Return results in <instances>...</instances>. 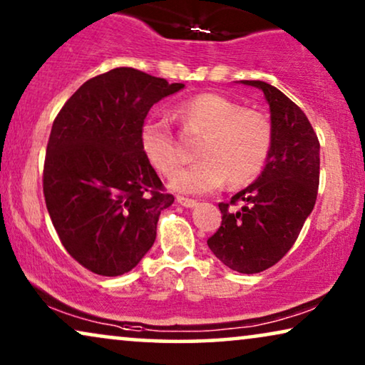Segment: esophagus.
<instances>
[{
	"instance_id": "esophagus-1",
	"label": "esophagus",
	"mask_w": 365,
	"mask_h": 365,
	"mask_svg": "<svg viewBox=\"0 0 365 365\" xmlns=\"http://www.w3.org/2000/svg\"><path fill=\"white\" fill-rule=\"evenodd\" d=\"M178 202L181 204V206H184V207H194V206H197V202L194 201V199H189V197H182V196H178Z\"/></svg>"
}]
</instances>
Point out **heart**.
I'll use <instances>...</instances> for the list:
<instances>
[{"mask_svg": "<svg viewBox=\"0 0 365 365\" xmlns=\"http://www.w3.org/2000/svg\"><path fill=\"white\" fill-rule=\"evenodd\" d=\"M187 126L204 134L197 148L201 161L175 171L181 154L168 124L148 119L139 131L144 158L164 176L177 174L169 187L184 194H206L221 187L242 186L261 173L272 144L271 124L261 113L244 109L226 96L204 93L179 106Z\"/></svg>", "mask_w": 365, "mask_h": 365, "instance_id": "heart-1", "label": "heart"}]
</instances>
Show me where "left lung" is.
Instances as JSON below:
<instances>
[{"label":"left lung","instance_id":"8db88e82","mask_svg":"<svg viewBox=\"0 0 365 365\" xmlns=\"http://www.w3.org/2000/svg\"><path fill=\"white\" fill-rule=\"evenodd\" d=\"M262 91L271 113L272 144L256 181L221 202L222 224L207 239L214 256L232 271L256 274L286 256L312 212L319 187V139L302 109L264 81H239Z\"/></svg>","mask_w":365,"mask_h":365}]
</instances>
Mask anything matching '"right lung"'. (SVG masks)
Returning a JSON list of instances; mask_svg holds the SVG:
<instances>
[{
	"mask_svg": "<svg viewBox=\"0 0 365 365\" xmlns=\"http://www.w3.org/2000/svg\"><path fill=\"white\" fill-rule=\"evenodd\" d=\"M182 88L116 68L84 83L54 119L44 199L64 249L91 272L121 276L156 241L174 197L144 158L139 131L153 104Z\"/></svg>",
	"mask_w": 365,
	"mask_h": 365,
	"instance_id": "1",
	"label": "right lung"
}]
</instances>
